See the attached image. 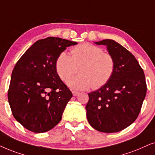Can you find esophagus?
I'll list each match as a JSON object with an SVG mask.
<instances>
[{
    "instance_id": "1",
    "label": "esophagus",
    "mask_w": 155,
    "mask_h": 155,
    "mask_svg": "<svg viewBox=\"0 0 155 155\" xmlns=\"http://www.w3.org/2000/svg\"><path fill=\"white\" fill-rule=\"evenodd\" d=\"M72 94H73L74 96H76L77 95L79 94V92L76 91H72Z\"/></svg>"
}]
</instances>
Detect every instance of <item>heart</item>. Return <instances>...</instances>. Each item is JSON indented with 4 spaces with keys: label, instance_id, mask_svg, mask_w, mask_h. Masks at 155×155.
<instances>
[{
    "label": "heart",
    "instance_id": "heart-1",
    "mask_svg": "<svg viewBox=\"0 0 155 155\" xmlns=\"http://www.w3.org/2000/svg\"><path fill=\"white\" fill-rule=\"evenodd\" d=\"M115 59L110 53L90 43H83L71 49V57L61 51L55 61V69L62 81H67L80 67V75L68 80L70 88L76 90L102 87L110 81L115 70Z\"/></svg>",
    "mask_w": 155,
    "mask_h": 155
}]
</instances>
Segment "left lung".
<instances>
[{
  "instance_id": "8db88e82",
  "label": "left lung",
  "mask_w": 155,
  "mask_h": 155,
  "mask_svg": "<svg viewBox=\"0 0 155 155\" xmlns=\"http://www.w3.org/2000/svg\"><path fill=\"white\" fill-rule=\"evenodd\" d=\"M107 47L115 59V70L108 83L88 94L86 106L89 124L96 130L117 133L137 119L147 92L143 69L131 52L113 40L95 42Z\"/></svg>"
}]
</instances>
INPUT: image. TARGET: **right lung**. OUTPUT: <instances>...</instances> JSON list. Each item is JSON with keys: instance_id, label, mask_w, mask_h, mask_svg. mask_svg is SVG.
<instances>
[{"instance_id": "1", "label": "right lung", "mask_w": 155, "mask_h": 155, "mask_svg": "<svg viewBox=\"0 0 155 155\" xmlns=\"http://www.w3.org/2000/svg\"><path fill=\"white\" fill-rule=\"evenodd\" d=\"M76 44L49 37L34 43L16 63L8 98L14 117L26 129L45 133L60 122L72 93L57 75L55 61Z\"/></svg>"}]
</instances>
